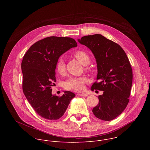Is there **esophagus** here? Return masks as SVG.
<instances>
[{"mask_svg": "<svg viewBox=\"0 0 150 150\" xmlns=\"http://www.w3.org/2000/svg\"><path fill=\"white\" fill-rule=\"evenodd\" d=\"M79 96L82 97H85V96H87L88 94L87 93H81V94H79Z\"/></svg>", "mask_w": 150, "mask_h": 150, "instance_id": "1", "label": "esophagus"}]
</instances>
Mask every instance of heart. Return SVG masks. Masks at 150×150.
<instances>
[{"label": "heart", "mask_w": 150, "mask_h": 150, "mask_svg": "<svg viewBox=\"0 0 150 150\" xmlns=\"http://www.w3.org/2000/svg\"><path fill=\"white\" fill-rule=\"evenodd\" d=\"M74 55L83 65H87L90 62V57L85 52L77 51L74 53ZM56 68L60 74H65L66 65L63 59L60 58L58 60ZM87 82L88 79L85 77H71L64 83V87L68 90L79 91L83 89L84 85Z\"/></svg>", "instance_id": "obj_1"}]
</instances>
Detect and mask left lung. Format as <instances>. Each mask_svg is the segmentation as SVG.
I'll return each mask as SVG.
<instances>
[{
	"instance_id": "8db88e82",
	"label": "left lung",
	"mask_w": 150,
	"mask_h": 150,
	"mask_svg": "<svg viewBox=\"0 0 150 150\" xmlns=\"http://www.w3.org/2000/svg\"><path fill=\"white\" fill-rule=\"evenodd\" d=\"M78 40L91 50L96 59L98 82L93 84L91 90L103 91L93 112L101 120H112L123 112L129 101L133 77L129 60L119 45L101 34Z\"/></svg>"
}]
</instances>
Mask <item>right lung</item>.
Listing matches in <instances>:
<instances>
[{
	"label": "right lung",
	"mask_w": 150,
	"mask_h": 150,
	"mask_svg": "<svg viewBox=\"0 0 150 150\" xmlns=\"http://www.w3.org/2000/svg\"><path fill=\"white\" fill-rule=\"evenodd\" d=\"M76 46L72 38L49 37L35 42L24 56L21 63L23 92L34 110L43 118H60L75 96L68 91L61 97L53 95L51 88L56 81L55 69L59 57Z\"/></svg>",
	"instance_id": "obj_1"
}]
</instances>
